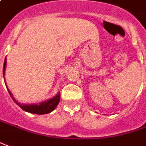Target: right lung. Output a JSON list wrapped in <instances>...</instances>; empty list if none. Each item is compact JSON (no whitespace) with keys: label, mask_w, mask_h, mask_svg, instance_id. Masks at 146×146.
<instances>
[{"label":"right lung","mask_w":146,"mask_h":146,"mask_svg":"<svg viewBox=\"0 0 146 146\" xmlns=\"http://www.w3.org/2000/svg\"><path fill=\"white\" fill-rule=\"evenodd\" d=\"M5 66H6V58L5 59L4 61V67H3V75H5ZM8 91L10 94L11 98L13 99L17 105L21 107L23 110L31 113H36V114H45V113H51L58 105V103L60 102V94H58L55 98H52L47 100L44 102H40L39 104H36V105H22L21 103L17 102L14 100V98H13V94H11V92L8 89Z\"/></svg>","instance_id":"right-lung-1"}]
</instances>
